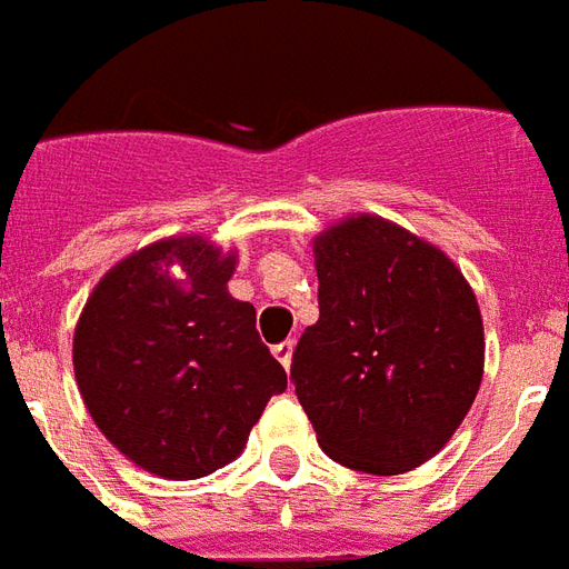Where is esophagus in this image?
<instances>
[{
	"mask_svg": "<svg viewBox=\"0 0 569 569\" xmlns=\"http://www.w3.org/2000/svg\"><path fill=\"white\" fill-rule=\"evenodd\" d=\"M272 355L279 360L284 370H290V358H293V342H279V346L272 348Z\"/></svg>",
	"mask_w": 569,
	"mask_h": 569,
	"instance_id": "1",
	"label": "esophagus"
}]
</instances>
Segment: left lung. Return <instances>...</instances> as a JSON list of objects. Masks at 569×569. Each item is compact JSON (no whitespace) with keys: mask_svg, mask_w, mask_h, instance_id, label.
I'll list each match as a JSON object with an SVG mask.
<instances>
[{"mask_svg":"<svg viewBox=\"0 0 569 569\" xmlns=\"http://www.w3.org/2000/svg\"><path fill=\"white\" fill-rule=\"evenodd\" d=\"M318 321L297 342V385L318 446L372 476L437 455L482 385L476 293L437 244L358 214L315 239Z\"/></svg>","mask_w":569,"mask_h":569,"instance_id":"left-lung-1","label":"left lung"}]
</instances>
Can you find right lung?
I'll return each instance as SVG.
<instances>
[{
	"mask_svg": "<svg viewBox=\"0 0 569 569\" xmlns=\"http://www.w3.org/2000/svg\"><path fill=\"white\" fill-rule=\"evenodd\" d=\"M186 272L176 280L171 267ZM236 254L202 236L153 242L102 276L78 318V391L111 446L163 479H199L242 455L288 372L227 281Z\"/></svg>",
	"mask_w": 569,
	"mask_h": 569,
	"instance_id": "1",
	"label": "right lung"
}]
</instances>
